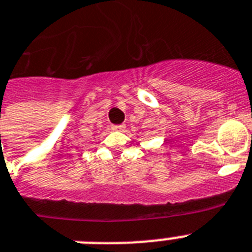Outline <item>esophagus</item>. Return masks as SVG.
<instances>
[{"mask_svg": "<svg viewBox=\"0 0 252 252\" xmlns=\"http://www.w3.org/2000/svg\"><path fill=\"white\" fill-rule=\"evenodd\" d=\"M124 128H125L124 125H113L112 126V130H115V131H122Z\"/></svg>", "mask_w": 252, "mask_h": 252, "instance_id": "esophagus-1", "label": "esophagus"}]
</instances>
